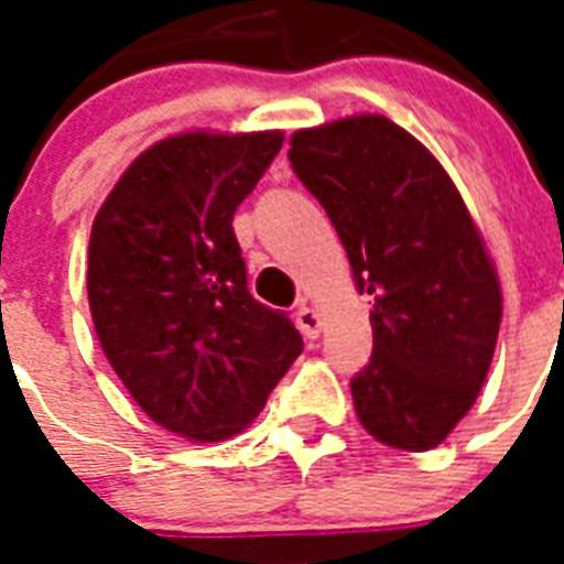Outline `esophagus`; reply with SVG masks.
<instances>
[{
	"mask_svg": "<svg viewBox=\"0 0 564 564\" xmlns=\"http://www.w3.org/2000/svg\"><path fill=\"white\" fill-rule=\"evenodd\" d=\"M295 322H299L301 334L307 336V339H318V334H322V316H318L316 307L299 304V310H295Z\"/></svg>",
	"mask_w": 564,
	"mask_h": 564,
	"instance_id": "obj_1",
	"label": "esophagus"
}]
</instances>
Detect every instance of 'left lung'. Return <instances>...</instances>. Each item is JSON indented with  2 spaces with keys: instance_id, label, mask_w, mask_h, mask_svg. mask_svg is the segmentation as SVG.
Instances as JSON below:
<instances>
[{
  "instance_id": "8db88e82",
  "label": "left lung",
  "mask_w": 564,
  "mask_h": 564,
  "mask_svg": "<svg viewBox=\"0 0 564 564\" xmlns=\"http://www.w3.org/2000/svg\"><path fill=\"white\" fill-rule=\"evenodd\" d=\"M292 170L343 239L371 299L357 419L398 451L442 445L489 375L503 295L482 234L427 145L380 113L301 128Z\"/></svg>"
}]
</instances>
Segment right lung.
Returning <instances> with one entry per match:
<instances>
[{
	"label": "right lung",
	"mask_w": 564,
	"mask_h": 564,
	"mask_svg": "<svg viewBox=\"0 0 564 564\" xmlns=\"http://www.w3.org/2000/svg\"><path fill=\"white\" fill-rule=\"evenodd\" d=\"M283 131H181L149 145L96 213L87 299L101 351L170 433L221 442L260 415L304 343L251 299L234 213Z\"/></svg>",
	"instance_id": "right-lung-1"
}]
</instances>
